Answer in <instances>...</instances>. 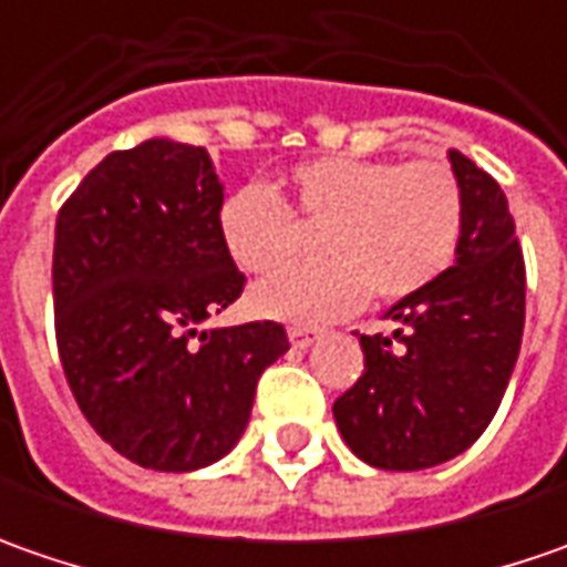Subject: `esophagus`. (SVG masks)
<instances>
[{
    "label": "esophagus",
    "mask_w": 567,
    "mask_h": 567,
    "mask_svg": "<svg viewBox=\"0 0 567 567\" xmlns=\"http://www.w3.org/2000/svg\"><path fill=\"white\" fill-rule=\"evenodd\" d=\"M287 334H290V343H293V347H299V350L312 347V343L318 340L316 328H306V324H293V328H290Z\"/></svg>",
    "instance_id": "esophagus-1"
}]
</instances>
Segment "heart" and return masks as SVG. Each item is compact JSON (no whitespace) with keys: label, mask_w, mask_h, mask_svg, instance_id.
Returning a JSON list of instances; mask_svg holds the SVG:
<instances>
[{"label":"heart","mask_w":567,"mask_h":567,"mask_svg":"<svg viewBox=\"0 0 567 567\" xmlns=\"http://www.w3.org/2000/svg\"><path fill=\"white\" fill-rule=\"evenodd\" d=\"M296 224L318 227L316 249L328 258L261 280L251 309L321 324L350 316L369 290L401 302L432 287L461 249L464 188L442 161L318 157L290 169L284 198L243 186L217 207L220 246L246 274L284 265L299 249Z\"/></svg>","instance_id":"1"}]
</instances>
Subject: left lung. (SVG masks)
<instances>
[{"instance_id":"8db88e82","label":"left lung","mask_w":567,"mask_h":567,"mask_svg":"<svg viewBox=\"0 0 567 567\" xmlns=\"http://www.w3.org/2000/svg\"><path fill=\"white\" fill-rule=\"evenodd\" d=\"M447 161L464 188L457 261L388 309L391 334H362L365 369L334 401L343 442L379 470H425L467 451L520 353L527 271L508 198L461 151Z\"/></svg>"}]
</instances>
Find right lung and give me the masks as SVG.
Masks as SVG:
<instances>
[{"mask_svg": "<svg viewBox=\"0 0 567 567\" xmlns=\"http://www.w3.org/2000/svg\"><path fill=\"white\" fill-rule=\"evenodd\" d=\"M224 186L205 147L151 138L100 161L59 207L55 347L84 420L138 467L220 461L251 416L284 324L202 331L246 274L220 246Z\"/></svg>", "mask_w": 567, "mask_h": 567, "instance_id": "right-lung-1", "label": "right lung"}]
</instances>
